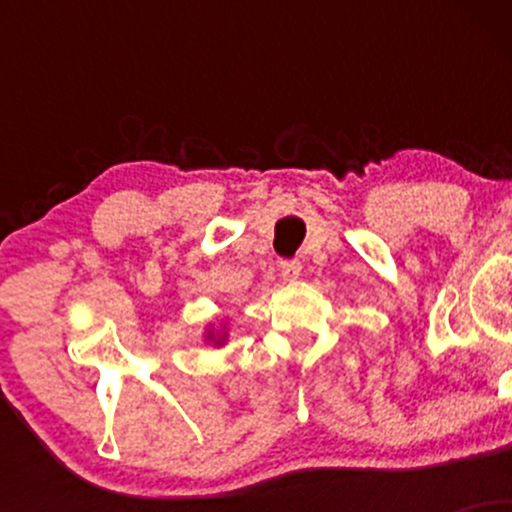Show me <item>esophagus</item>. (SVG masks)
Returning <instances> with one entry per match:
<instances>
[{"label": "esophagus", "instance_id": "34e87169", "mask_svg": "<svg viewBox=\"0 0 512 512\" xmlns=\"http://www.w3.org/2000/svg\"><path fill=\"white\" fill-rule=\"evenodd\" d=\"M279 269H281V276H284L286 281H296L298 276H301V272H303L301 262H298V260H286V262H281Z\"/></svg>", "mask_w": 512, "mask_h": 512}]
</instances>
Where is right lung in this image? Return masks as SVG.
Returning <instances> with one entry per match:
<instances>
[{
    "label": "right lung",
    "mask_w": 512,
    "mask_h": 512,
    "mask_svg": "<svg viewBox=\"0 0 512 512\" xmlns=\"http://www.w3.org/2000/svg\"><path fill=\"white\" fill-rule=\"evenodd\" d=\"M204 339H207V342H209V344H214V346L226 344V339H228L226 327H221V330H214V327H209V330L204 332Z\"/></svg>",
    "instance_id": "right-lung-1"
}]
</instances>
